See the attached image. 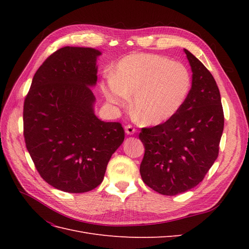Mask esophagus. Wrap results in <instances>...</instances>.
I'll list each match as a JSON object with an SVG mask.
<instances>
[{
    "mask_svg": "<svg viewBox=\"0 0 249 249\" xmlns=\"http://www.w3.org/2000/svg\"><path fill=\"white\" fill-rule=\"evenodd\" d=\"M124 130H125V133H126V135H134L135 133H136V130L134 129V127L132 126V125H126L125 127H124Z\"/></svg>",
    "mask_w": 249,
    "mask_h": 249,
    "instance_id": "1",
    "label": "esophagus"
}]
</instances>
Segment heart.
I'll return each mask as SVG.
<instances>
[{"instance_id": "1", "label": "heart", "mask_w": 249, "mask_h": 249, "mask_svg": "<svg viewBox=\"0 0 249 249\" xmlns=\"http://www.w3.org/2000/svg\"><path fill=\"white\" fill-rule=\"evenodd\" d=\"M191 74L179 62L154 54L123 58L113 79L103 84L106 100L123 107L133 96V110L140 122L157 125L168 122L183 107L191 89Z\"/></svg>"}]
</instances>
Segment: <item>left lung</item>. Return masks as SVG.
Returning a JSON list of instances; mask_svg holds the SVG:
<instances>
[{
	"label": "left lung",
	"instance_id": "8db88e82",
	"mask_svg": "<svg viewBox=\"0 0 249 249\" xmlns=\"http://www.w3.org/2000/svg\"><path fill=\"white\" fill-rule=\"evenodd\" d=\"M192 71V86L183 107L168 122L142 129L145 148L141 178L163 195L197 186L219 152L224 116L218 86L206 66L184 49Z\"/></svg>",
	"mask_w": 249,
	"mask_h": 249
}]
</instances>
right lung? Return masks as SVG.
Masks as SVG:
<instances>
[{
	"mask_svg": "<svg viewBox=\"0 0 249 249\" xmlns=\"http://www.w3.org/2000/svg\"><path fill=\"white\" fill-rule=\"evenodd\" d=\"M92 48L64 47L35 72L24 103V136L37 171L48 184L70 193L94 189L122 145L118 123L94 113L91 88L97 81Z\"/></svg>",
	"mask_w": 249,
	"mask_h": 249,
	"instance_id": "1",
	"label": "right lung"
}]
</instances>
